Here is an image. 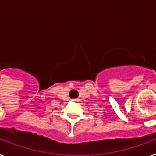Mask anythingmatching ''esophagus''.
I'll list each match as a JSON object with an SVG mask.
<instances>
[{
	"mask_svg": "<svg viewBox=\"0 0 156 156\" xmlns=\"http://www.w3.org/2000/svg\"><path fill=\"white\" fill-rule=\"evenodd\" d=\"M72 101H77V99H72Z\"/></svg>",
	"mask_w": 156,
	"mask_h": 156,
	"instance_id": "34e87169",
	"label": "esophagus"
}]
</instances>
